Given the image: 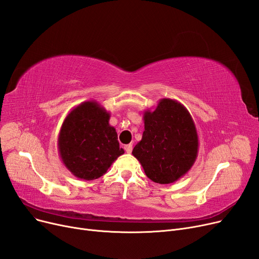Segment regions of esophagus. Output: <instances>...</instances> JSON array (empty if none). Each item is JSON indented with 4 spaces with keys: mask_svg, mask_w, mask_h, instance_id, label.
Returning a JSON list of instances; mask_svg holds the SVG:
<instances>
[{
    "mask_svg": "<svg viewBox=\"0 0 259 259\" xmlns=\"http://www.w3.org/2000/svg\"><path fill=\"white\" fill-rule=\"evenodd\" d=\"M125 150H126V152L127 153H131L132 152V145L131 144H129V145H125Z\"/></svg>",
    "mask_w": 259,
    "mask_h": 259,
    "instance_id": "esophagus-1",
    "label": "esophagus"
}]
</instances>
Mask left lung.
<instances>
[{
    "label": "left lung",
    "mask_w": 259,
    "mask_h": 259,
    "mask_svg": "<svg viewBox=\"0 0 259 259\" xmlns=\"http://www.w3.org/2000/svg\"><path fill=\"white\" fill-rule=\"evenodd\" d=\"M143 117L145 130L132 154L151 181H178L193 167L198 155L199 139L192 115L181 103L163 98L154 110H146Z\"/></svg>",
    "instance_id": "obj_1"
}]
</instances>
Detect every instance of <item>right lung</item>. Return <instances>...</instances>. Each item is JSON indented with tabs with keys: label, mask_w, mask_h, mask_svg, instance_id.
I'll return each instance as SVG.
<instances>
[{
	"label": "right lung",
	"mask_w": 259,
	"mask_h": 259,
	"mask_svg": "<svg viewBox=\"0 0 259 259\" xmlns=\"http://www.w3.org/2000/svg\"><path fill=\"white\" fill-rule=\"evenodd\" d=\"M109 119V112L95 100L78 105L64 118L58 151L64 166L76 178L84 181L98 179L125 153Z\"/></svg>",
	"instance_id": "right-lung-1"
}]
</instances>
